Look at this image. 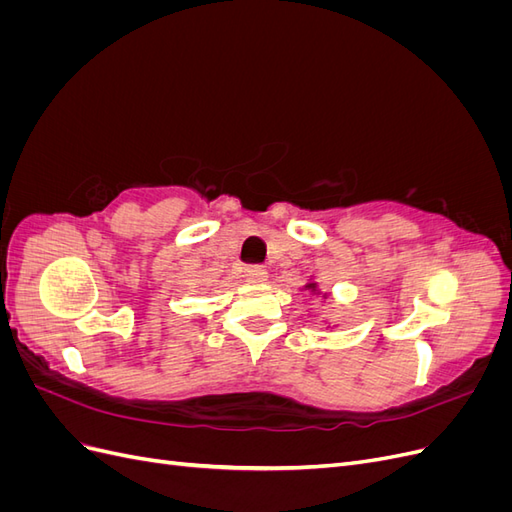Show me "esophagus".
<instances>
[{
	"label": "esophagus",
	"mask_w": 512,
	"mask_h": 512,
	"mask_svg": "<svg viewBox=\"0 0 512 512\" xmlns=\"http://www.w3.org/2000/svg\"><path fill=\"white\" fill-rule=\"evenodd\" d=\"M243 277H245L247 282L260 284V282L267 280V269L260 267V265H247V267L243 269Z\"/></svg>",
	"instance_id": "34e87169"
}]
</instances>
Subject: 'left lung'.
Masks as SVG:
<instances>
[{"instance_id":"left-lung-1","label":"left lung","mask_w":512,"mask_h":512,"mask_svg":"<svg viewBox=\"0 0 512 512\" xmlns=\"http://www.w3.org/2000/svg\"><path fill=\"white\" fill-rule=\"evenodd\" d=\"M307 288H314V284H309V286H307Z\"/></svg>"}]
</instances>
